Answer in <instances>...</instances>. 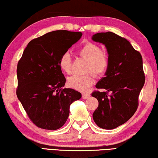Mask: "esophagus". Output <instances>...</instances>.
<instances>
[{
    "label": "esophagus",
    "instance_id": "obj_1",
    "mask_svg": "<svg viewBox=\"0 0 158 158\" xmlns=\"http://www.w3.org/2000/svg\"><path fill=\"white\" fill-rule=\"evenodd\" d=\"M89 97H90V94H86V93H84V94H82V98L83 99H86L89 98Z\"/></svg>",
    "mask_w": 158,
    "mask_h": 158
}]
</instances>
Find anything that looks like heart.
Here are the masks:
<instances>
[{
	"label": "heart",
	"mask_w": 158,
	"mask_h": 158,
	"mask_svg": "<svg viewBox=\"0 0 158 158\" xmlns=\"http://www.w3.org/2000/svg\"><path fill=\"white\" fill-rule=\"evenodd\" d=\"M78 54L87 61L86 72H91L96 76H100L106 72L110 64L109 58L106 53L102 52L100 46L92 42H85L80 46ZM59 67L62 72L69 74L72 72V59L68 52L60 57ZM93 77L91 74L85 75L74 74L68 79V85L75 89L84 92L92 85Z\"/></svg>",
	"instance_id": "obj_1"
}]
</instances>
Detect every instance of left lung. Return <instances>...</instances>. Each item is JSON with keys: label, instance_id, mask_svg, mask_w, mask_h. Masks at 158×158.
Wrapping results in <instances>:
<instances>
[{"label": "left lung", "instance_id": "obj_1", "mask_svg": "<svg viewBox=\"0 0 158 158\" xmlns=\"http://www.w3.org/2000/svg\"><path fill=\"white\" fill-rule=\"evenodd\" d=\"M92 39L105 45L110 61L105 77L96 84L97 89L106 92L92 94L99 102L93 119L100 128L112 130L125 123L136 112L145 81L143 58L127 40L114 33H97Z\"/></svg>", "mask_w": 158, "mask_h": 158}]
</instances>
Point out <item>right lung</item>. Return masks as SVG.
Returning a JSON list of instances; mask_svg holds the SVG:
<instances>
[{"label": "right lung", "instance_id": "right-lung-1", "mask_svg": "<svg viewBox=\"0 0 158 158\" xmlns=\"http://www.w3.org/2000/svg\"><path fill=\"white\" fill-rule=\"evenodd\" d=\"M81 32L54 31L28 44L17 66L16 94L31 120L40 128L56 130L67 120L72 102L81 94L63 89L61 55L81 37Z\"/></svg>", "mask_w": 158, "mask_h": 158}]
</instances>
